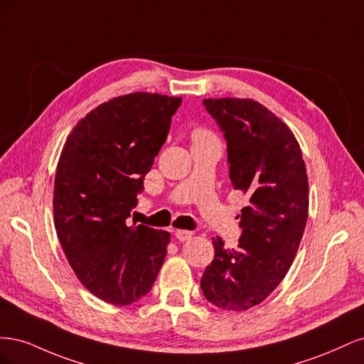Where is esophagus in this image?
<instances>
[{"label":"esophagus","mask_w":364,"mask_h":364,"mask_svg":"<svg viewBox=\"0 0 364 364\" xmlns=\"http://www.w3.org/2000/svg\"><path fill=\"white\" fill-rule=\"evenodd\" d=\"M176 238L179 241H188L193 238V232L191 230H185V229H178L176 230Z\"/></svg>","instance_id":"34e87169"}]
</instances>
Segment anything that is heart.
<instances>
[{
  "label": "heart",
  "instance_id": "1",
  "mask_svg": "<svg viewBox=\"0 0 364 364\" xmlns=\"http://www.w3.org/2000/svg\"><path fill=\"white\" fill-rule=\"evenodd\" d=\"M191 138H193V144H197V142H199V144L200 142H218L217 136L213 134V132L205 127L194 129Z\"/></svg>",
  "mask_w": 364,
  "mask_h": 364
}]
</instances>
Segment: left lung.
Listing matches in <instances>:
<instances>
[{
  "mask_svg": "<svg viewBox=\"0 0 364 364\" xmlns=\"http://www.w3.org/2000/svg\"><path fill=\"white\" fill-rule=\"evenodd\" d=\"M225 132L229 178L247 196L243 235L228 250L213 240L215 255L200 285L206 299L226 311L261 304L285 278L308 218V178L301 146L290 127L252 98H205Z\"/></svg>",
  "mask_w": 364,
  "mask_h": 364,
  "instance_id": "left-lung-1",
  "label": "left lung"
}]
</instances>
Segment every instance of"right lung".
Returning a JSON list of instances; mask_svg holds the SVG:
<instances>
[{"instance_id": "add662e5", "label": "right lung", "mask_w": 364, "mask_h": 364, "mask_svg": "<svg viewBox=\"0 0 364 364\" xmlns=\"http://www.w3.org/2000/svg\"><path fill=\"white\" fill-rule=\"evenodd\" d=\"M181 103L151 92L115 97L83 117L63 144L54 226L75 277L105 302L144 297L167 255L170 232L126 220Z\"/></svg>"}]
</instances>
